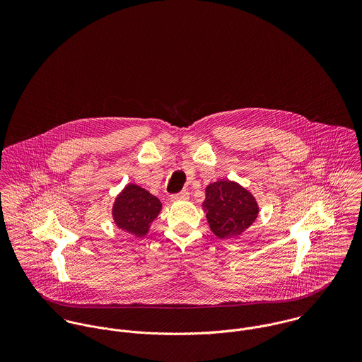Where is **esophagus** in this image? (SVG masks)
Segmentation results:
<instances>
[{
    "instance_id": "34e87169",
    "label": "esophagus",
    "mask_w": 362,
    "mask_h": 362,
    "mask_svg": "<svg viewBox=\"0 0 362 362\" xmlns=\"http://www.w3.org/2000/svg\"><path fill=\"white\" fill-rule=\"evenodd\" d=\"M189 198V192L188 191H181L178 194H174L171 195V201L174 202H178V201H187Z\"/></svg>"
}]
</instances>
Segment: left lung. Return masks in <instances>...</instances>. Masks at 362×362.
<instances>
[{"instance_id": "left-lung-1", "label": "left lung", "mask_w": 362, "mask_h": 362, "mask_svg": "<svg viewBox=\"0 0 362 362\" xmlns=\"http://www.w3.org/2000/svg\"><path fill=\"white\" fill-rule=\"evenodd\" d=\"M204 209L210 230L221 240L240 235L257 220L259 213L251 192L228 180L207 187Z\"/></svg>"}]
</instances>
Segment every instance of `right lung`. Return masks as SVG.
<instances>
[{
    "mask_svg": "<svg viewBox=\"0 0 362 362\" xmlns=\"http://www.w3.org/2000/svg\"><path fill=\"white\" fill-rule=\"evenodd\" d=\"M160 209L161 204L156 197L135 184H129L117 197L112 207V217L115 224L124 231L144 237L148 234Z\"/></svg>",
    "mask_w": 362,
    "mask_h": 362,
    "instance_id": "right-lung-1",
    "label": "right lung"
}]
</instances>
